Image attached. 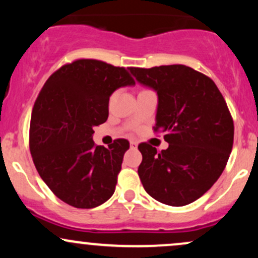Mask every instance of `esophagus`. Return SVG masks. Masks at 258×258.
I'll list each match as a JSON object with an SVG mask.
<instances>
[{
  "label": "esophagus",
  "instance_id": "1",
  "mask_svg": "<svg viewBox=\"0 0 258 258\" xmlns=\"http://www.w3.org/2000/svg\"><path fill=\"white\" fill-rule=\"evenodd\" d=\"M130 144H131V148H137V146H138V143L136 141H131L130 142Z\"/></svg>",
  "mask_w": 258,
  "mask_h": 258
}]
</instances>
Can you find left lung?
I'll return each instance as SVG.
<instances>
[{
	"instance_id": "obj_1",
	"label": "left lung",
	"mask_w": 258,
	"mask_h": 258,
	"mask_svg": "<svg viewBox=\"0 0 258 258\" xmlns=\"http://www.w3.org/2000/svg\"><path fill=\"white\" fill-rule=\"evenodd\" d=\"M130 72L158 93L154 131L164 133L168 143L161 152L148 143L138 146L142 184L160 203L188 205L215 184L229 159L234 123L226 100L209 76L185 65Z\"/></svg>"
}]
</instances>
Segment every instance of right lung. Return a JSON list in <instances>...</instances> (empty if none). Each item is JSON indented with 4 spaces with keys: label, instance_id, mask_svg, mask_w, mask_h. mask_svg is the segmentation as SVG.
<instances>
[{
    "label": "right lung",
    "instance_id": "right-lung-1",
    "mask_svg": "<svg viewBox=\"0 0 258 258\" xmlns=\"http://www.w3.org/2000/svg\"><path fill=\"white\" fill-rule=\"evenodd\" d=\"M135 85L125 68L76 59L49 76L32 108L29 146L35 167L55 197L93 209L114 194L127 139L96 146L93 127L104 123L111 93Z\"/></svg>",
    "mask_w": 258,
    "mask_h": 258
}]
</instances>
